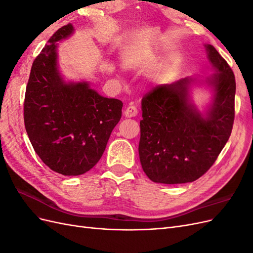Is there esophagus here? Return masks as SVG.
Instances as JSON below:
<instances>
[{
  "instance_id": "1",
  "label": "esophagus",
  "mask_w": 253,
  "mask_h": 253,
  "mask_svg": "<svg viewBox=\"0 0 253 253\" xmlns=\"http://www.w3.org/2000/svg\"><path fill=\"white\" fill-rule=\"evenodd\" d=\"M138 114V110H137V108L135 105H128L127 108L126 109L125 111V116L127 117V118H132V117H135L136 115Z\"/></svg>"
}]
</instances>
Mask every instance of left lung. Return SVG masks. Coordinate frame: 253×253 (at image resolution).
Listing matches in <instances>:
<instances>
[{
	"instance_id": "left-lung-1",
	"label": "left lung",
	"mask_w": 253,
	"mask_h": 253,
	"mask_svg": "<svg viewBox=\"0 0 253 253\" xmlns=\"http://www.w3.org/2000/svg\"><path fill=\"white\" fill-rule=\"evenodd\" d=\"M205 46L216 71L205 80L214 91L206 116L190 102L193 78L157 85L142 98L139 158L143 172L154 182L174 185L198 179L215 163L231 135L234 74L212 45Z\"/></svg>"
}]
</instances>
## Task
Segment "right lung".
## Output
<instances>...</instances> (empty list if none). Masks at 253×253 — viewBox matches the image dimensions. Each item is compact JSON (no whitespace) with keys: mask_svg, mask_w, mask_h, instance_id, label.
<instances>
[{"mask_svg":"<svg viewBox=\"0 0 253 253\" xmlns=\"http://www.w3.org/2000/svg\"><path fill=\"white\" fill-rule=\"evenodd\" d=\"M74 33L59 28L35 59L24 100V124L36 153L50 170L66 176L89 171L101 158L122 103L87 82L67 83L57 62V42Z\"/></svg>","mask_w":253,"mask_h":253,"instance_id":"right-lung-1","label":"right lung"}]
</instances>
